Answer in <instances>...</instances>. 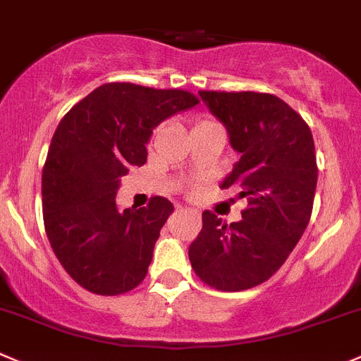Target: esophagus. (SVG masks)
I'll return each mask as SVG.
<instances>
[{"label":"esophagus","mask_w":361,"mask_h":361,"mask_svg":"<svg viewBox=\"0 0 361 361\" xmlns=\"http://www.w3.org/2000/svg\"><path fill=\"white\" fill-rule=\"evenodd\" d=\"M181 212H183V209H181ZM185 213H188V215H192L195 220H201V215H199L197 212H194V209H185Z\"/></svg>","instance_id":"obj_1"}]
</instances>
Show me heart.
I'll return each instance as SVG.
<instances>
[{"mask_svg": "<svg viewBox=\"0 0 361 361\" xmlns=\"http://www.w3.org/2000/svg\"><path fill=\"white\" fill-rule=\"evenodd\" d=\"M202 123H209V121H202ZM202 123H199V125H202Z\"/></svg>", "mask_w": 361, "mask_h": 361, "instance_id": "1", "label": "heart"}]
</instances>
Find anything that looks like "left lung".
<instances>
[{"mask_svg": "<svg viewBox=\"0 0 361 361\" xmlns=\"http://www.w3.org/2000/svg\"><path fill=\"white\" fill-rule=\"evenodd\" d=\"M226 127L240 160L220 183L247 197L240 222L202 213V229L188 248L195 275L220 291L262 284L284 264L312 213L316 148L309 125L268 93L199 92Z\"/></svg>", "mask_w": 361, "mask_h": 361, "instance_id": "obj_1", "label": "left lung"}]
</instances>
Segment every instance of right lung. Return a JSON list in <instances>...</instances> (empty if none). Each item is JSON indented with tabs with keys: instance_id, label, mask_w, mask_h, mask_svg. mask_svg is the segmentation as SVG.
<instances>
[{
	"instance_id": "right-lung-1",
	"label": "right lung",
	"mask_w": 361,
	"mask_h": 361,
	"mask_svg": "<svg viewBox=\"0 0 361 361\" xmlns=\"http://www.w3.org/2000/svg\"><path fill=\"white\" fill-rule=\"evenodd\" d=\"M199 104L183 90L102 84L59 121L42 171L49 243L66 274L95 295L132 291L148 274L173 202L153 197L120 212V178L142 166L153 130Z\"/></svg>"
}]
</instances>
